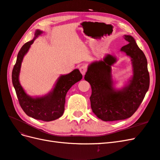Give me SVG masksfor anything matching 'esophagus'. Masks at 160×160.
<instances>
[{
    "mask_svg": "<svg viewBox=\"0 0 160 160\" xmlns=\"http://www.w3.org/2000/svg\"><path fill=\"white\" fill-rule=\"evenodd\" d=\"M87 70H88V67H87V66H85V65H82L79 67V71L83 75H84L85 72H87Z\"/></svg>",
    "mask_w": 160,
    "mask_h": 160,
    "instance_id": "esophagus-1",
    "label": "esophagus"
}]
</instances>
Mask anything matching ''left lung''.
Instances as JSON below:
<instances>
[{
	"mask_svg": "<svg viewBox=\"0 0 160 160\" xmlns=\"http://www.w3.org/2000/svg\"><path fill=\"white\" fill-rule=\"evenodd\" d=\"M128 44L121 51L132 58L134 75L130 84L122 90L112 88L111 66L116 58L108 55L104 61L93 62L85 75L92 88L91 107L93 113L104 122L129 118L138 109L149 88V73L147 60L134 38L130 35L123 37Z\"/></svg>",
	"mask_w": 160,
	"mask_h": 160,
	"instance_id": "8db88e82",
	"label": "left lung"
}]
</instances>
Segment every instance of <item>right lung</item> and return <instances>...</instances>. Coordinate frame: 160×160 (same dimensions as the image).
<instances>
[{
  "label": "right lung",
  "mask_w": 160,
  "mask_h": 160,
  "mask_svg": "<svg viewBox=\"0 0 160 160\" xmlns=\"http://www.w3.org/2000/svg\"><path fill=\"white\" fill-rule=\"evenodd\" d=\"M41 33V31L37 30L35 32V37H37ZM36 37L32 41L27 42L19 50L16 63L12 71V82L19 105L25 113L34 119L50 122L58 119L63 115L65 97L67 92L74 84L81 80L83 76L79 70L75 69L67 75L61 76L53 90L48 95L36 98H31L27 95L19 82V74L23 58Z\"/></svg>",
  "instance_id": "add662e5"
}]
</instances>
